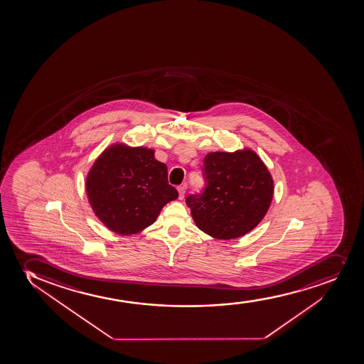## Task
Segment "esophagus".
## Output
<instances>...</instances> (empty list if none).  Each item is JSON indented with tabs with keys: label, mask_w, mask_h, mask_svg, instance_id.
<instances>
[{
	"label": "esophagus",
	"mask_w": 364,
	"mask_h": 364,
	"mask_svg": "<svg viewBox=\"0 0 364 364\" xmlns=\"http://www.w3.org/2000/svg\"><path fill=\"white\" fill-rule=\"evenodd\" d=\"M185 190H186L185 185H180V186H178V192H179L180 200H183V198H184Z\"/></svg>",
	"instance_id": "34e87169"
}]
</instances>
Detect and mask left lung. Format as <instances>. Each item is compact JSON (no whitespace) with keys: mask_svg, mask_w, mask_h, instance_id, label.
Listing matches in <instances>:
<instances>
[{"mask_svg":"<svg viewBox=\"0 0 364 364\" xmlns=\"http://www.w3.org/2000/svg\"><path fill=\"white\" fill-rule=\"evenodd\" d=\"M202 171L205 186L186 197L198 228L223 240L254 230L273 197V179L261 159L251 150L210 153Z\"/></svg>","mask_w":364,"mask_h":364,"instance_id":"left-lung-1","label":"left lung"}]
</instances>
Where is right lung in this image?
<instances>
[{
  "label": "right lung",
  "mask_w": 364,
  "mask_h": 364,
  "mask_svg": "<svg viewBox=\"0 0 364 364\" xmlns=\"http://www.w3.org/2000/svg\"><path fill=\"white\" fill-rule=\"evenodd\" d=\"M91 207L112 231L133 235L155 223L166 204L178 198L167 166L154 150L117 144L98 157L86 179Z\"/></svg>",
  "instance_id": "obj_1"
}]
</instances>
